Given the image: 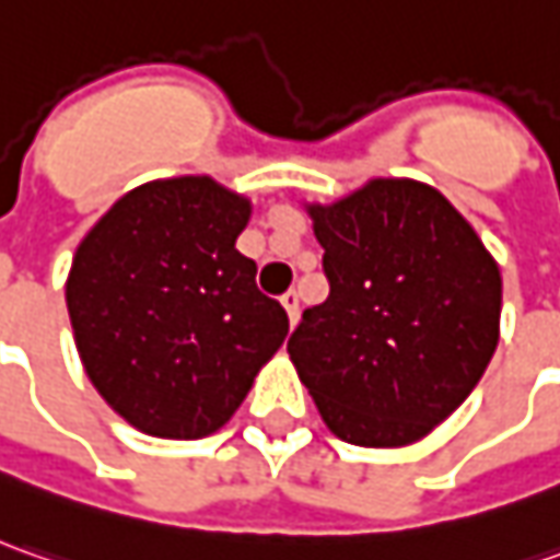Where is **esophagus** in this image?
Listing matches in <instances>:
<instances>
[{
  "mask_svg": "<svg viewBox=\"0 0 560 560\" xmlns=\"http://www.w3.org/2000/svg\"><path fill=\"white\" fill-rule=\"evenodd\" d=\"M281 306H284V313L291 318V325H298L300 318V294L298 291H288V294H281Z\"/></svg>",
  "mask_w": 560,
  "mask_h": 560,
  "instance_id": "1",
  "label": "esophagus"
}]
</instances>
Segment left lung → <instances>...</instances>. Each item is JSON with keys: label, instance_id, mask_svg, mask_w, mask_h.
<instances>
[{"label": "left lung", "instance_id": "left-lung-1", "mask_svg": "<svg viewBox=\"0 0 560 560\" xmlns=\"http://www.w3.org/2000/svg\"><path fill=\"white\" fill-rule=\"evenodd\" d=\"M306 213L331 291L303 313L291 362L331 434L372 450L409 446L490 365L499 262L434 185L415 179H369Z\"/></svg>", "mask_w": 560, "mask_h": 560}]
</instances>
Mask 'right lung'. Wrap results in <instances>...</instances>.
I'll use <instances>...</instances> for the list:
<instances>
[{
  "label": "right lung",
  "instance_id": "obj_1",
  "mask_svg": "<svg viewBox=\"0 0 560 560\" xmlns=\"http://www.w3.org/2000/svg\"><path fill=\"white\" fill-rule=\"evenodd\" d=\"M250 201L210 176L126 191L80 242L68 272L77 353L136 431H220L288 338V313L235 247Z\"/></svg>",
  "mask_w": 560,
  "mask_h": 560
}]
</instances>
